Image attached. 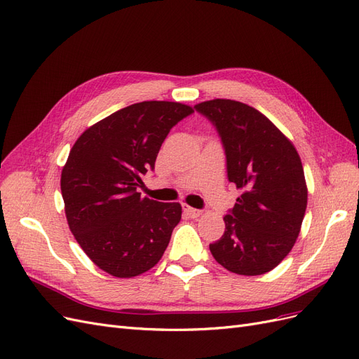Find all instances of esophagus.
Returning <instances> with one entry per match:
<instances>
[{"label":"esophagus","instance_id":"1","mask_svg":"<svg viewBox=\"0 0 359 359\" xmlns=\"http://www.w3.org/2000/svg\"><path fill=\"white\" fill-rule=\"evenodd\" d=\"M182 210L186 211L191 219H198V217H201L202 215V210H196V208H191V206H189V205H184L182 206Z\"/></svg>","mask_w":359,"mask_h":359}]
</instances>
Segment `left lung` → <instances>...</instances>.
Instances as JSON below:
<instances>
[{"mask_svg": "<svg viewBox=\"0 0 359 359\" xmlns=\"http://www.w3.org/2000/svg\"><path fill=\"white\" fill-rule=\"evenodd\" d=\"M217 128L227 180L241 196L224 215L226 229L210 244L231 273L260 276L295 244L307 208V186L295 147L269 119L241 102L214 99L194 106Z\"/></svg>", "mask_w": 359, "mask_h": 359, "instance_id": "1", "label": "left lung"}]
</instances>
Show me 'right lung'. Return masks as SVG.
Instances as JSON below:
<instances>
[{
  "instance_id": "1",
  "label": "right lung",
  "mask_w": 359,
  "mask_h": 359,
  "mask_svg": "<svg viewBox=\"0 0 359 359\" xmlns=\"http://www.w3.org/2000/svg\"><path fill=\"white\" fill-rule=\"evenodd\" d=\"M193 114L177 102L130 104L76 140L61 172L67 223L93 262L119 278L153 268L181 220V205L140 198L170 128Z\"/></svg>"
}]
</instances>
